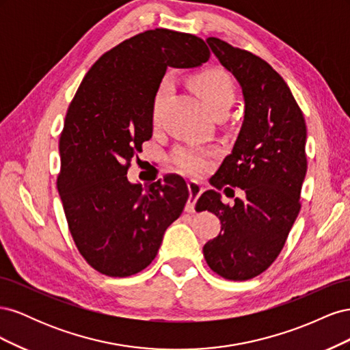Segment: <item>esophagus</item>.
<instances>
[{"instance_id":"1","label":"esophagus","mask_w":350,"mask_h":350,"mask_svg":"<svg viewBox=\"0 0 350 350\" xmlns=\"http://www.w3.org/2000/svg\"><path fill=\"white\" fill-rule=\"evenodd\" d=\"M188 191H189V197H188V201H187L185 211H188V213H194L197 200L201 194H203L204 189L197 181H189L188 183Z\"/></svg>"}]
</instances>
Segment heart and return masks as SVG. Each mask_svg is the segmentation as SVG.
<instances>
[{"label": "heart", "instance_id": "b5f03b06", "mask_svg": "<svg viewBox=\"0 0 350 350\" xmlns=\"http://www.w3.org/2000/svg\"><path fill=\"white\" fill-rule=\"evenodd\" d=\"M172 84L174 80L171 76H165L161 84H159L152 108L153 121H157L159 111H161L166 94L171 92ZM193 86L198 93V96L203 99V102L213 113L219 111H228L230 105L234 103L235 89L230 77L225 71L211 68L200 72L193 79ZM211 156H213V150L194 144H183L175 147L171 153V162L179 171L189 175H200L204 174L208 169Z\"/></svg>", "mask_w": 350, "mask_h": 350}]
</instances>
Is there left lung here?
Masks as SVG:
<instances>
[{"label":"left lung","mask_w":350,"mask_h":350,"mask_svg":"<svg viewBox=\"0 0 350 350\" xmlns=\"http://www.w3.org/2000/svg\"><path fill=\"white\" fill-rule=\"evenodd\" d=\"M220 64L234 74L245 115L232 153L211 178L216 188L238 187L243 198L224 204L215 189L201 194L198 211H211L220 234L203 247L208 267L228 280H248L278 258L301 210L306 174V125L288 84L269 62L228 42L208 38ZM230 189V188H226Z\"/></svg>","instance_id":"8db88e82"}]
</instances>
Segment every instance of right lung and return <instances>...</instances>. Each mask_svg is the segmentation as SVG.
Instances as JSON below:
<instances>
[{
    "label": "right lung",
    "mask_w": 350,
    "mask_h": 350,
    "mask_svg": "<svg viewBox=\"0 0 350 350\" xmlns=\"http://www.w3.org/2000/svg\"><path fill=\"white\" fill-rule=\"evenodd\" d=\"M203 39L146 30L94 62L70 103L59 137L57 187L74 243L90 266L129 278L157 256L167 226L181 216L188 188L178 175L143 187L126 172L153 133V99L166 68L208 61Z\"/></svg>",
    "instance_id": "right-lung-1"
}]
</instances>
